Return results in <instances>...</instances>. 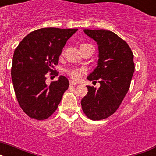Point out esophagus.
<instances>
[{"label": "esophagus", "mask_w": 156, "mask_h": 156, "mask_svg": "<svg viewBox=\"0 0 156 156\" xmlns=\"http://www.w3.org/2000/svg\"><path fill=\"white\" fill-rule=\"evenodd\" d=\"M69 84L72 85V86H76V85H77V83H76L74 82V81L72 80V81H70V82H69Z\"/></svg>", "instance_id": "1"}]
</instances>
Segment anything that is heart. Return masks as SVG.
Wrapping results in <instances>:
<instances>
[{"label":"heart","instance_id":"b5f03b06","mask_svg":"<svg viewBox=\"0 0 156 156\" xmlns=\"http://www.w3.org/2000/svg\"><path fill=\"white\" fill-rule=\"evenodd\" d=\"M83 70L81 69H73L69 71V74L70 75V76L74 80H80L81 78L83 75Z\"/></svg>","mask_w":156,"mask_h":156}]
</instances>
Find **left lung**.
Listing matches in <instances>:
<instances>
[{
	"label": "left lung",
	"instance_id": "8db88e82",
	"mask_svg": "<svg viewBox=\"0 0 156 156\" xmlns=\"http://www.w3.org/2000/svg\"><path fill=\"white\" fill-rule=\"evenodd\" d=\"M97 43L98 59L96 68L87 76L90 81L99 79L98 88L87 86L88 92L81 100L82 109L92 120L112 115L119 108L129 90L134 72L133 55L129 45L113 32L83 30Z\"/></svg>",
	"mask_w": 156,
	"mask_h": 156
}]
</instances>
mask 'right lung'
<instances>
[{"mask_svg":"<svg viewBox=\"0 0 156 156\" xmlns=\"http://www.w3.org/2000/svg\"><path fill=\"white\" fill-rule=\"evenodd\" d=\"M78 29L42 28L23 38L13 55L12 80L19 105L30 118L42 120L58 108L69 82L64 76L48 86L46 74L53 70L66 42Z\"/></svg>","mask_w":156,"mask_h":156,"instance_id":"obj_1","label":"right lung"}]
</instances>
